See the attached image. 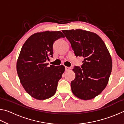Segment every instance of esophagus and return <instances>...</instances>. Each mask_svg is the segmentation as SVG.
<instances>
[{
  "mask_svg": "<svg viewBox=\"0 0 124 124\" xmlns=\"http://www.w3.org/2000/svg\"><path fill=\"white\" fill-rule=\"evenodd\" d=\"M70 69H71L70 67H66V68H65V70H66V71L70 70Z\"/></svg>",
  "mask_w": 124,
  "mask_h": 124,
  "instance_id": "1",
  "label": "esophagus"
}]
</instances>
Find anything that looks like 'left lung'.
Returning a JSON list of instances; mask_svg holds the SVG:
<instances>
[{
    "label": "left lung",
    "instance_id": "8db88e82",
    "mask_svg": "<svg viewBox=\"0 0 124 124\" xmlns=\"http://www.w3.org/2000/svg\"><path fill=\"white\" fill-rule=\"evenodd\" d=\"M75 56L84 58L81 68L75 66L73 94L80 99L91 100L106 88L112 70V60L106 45L97 34L80 29L63 30Z\"/></svg>",
    "mask_w": 124,
    "mask_h": 124
}]
</instances>
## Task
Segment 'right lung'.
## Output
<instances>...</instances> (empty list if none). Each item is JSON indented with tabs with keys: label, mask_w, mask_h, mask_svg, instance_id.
Returning <instances> with one entry per match:
<instances>
[{
	"label": "right lung",
	"mask_w": 124,
	"mask_h": 124,
	"mask_svg": "<svg viewBox=\"0 0 124 124\" xmlns=\"http://www.w3.org/2000/svg\"><path fill=\"white\" fill-rule=\"evenodd\" d=\"M60 31H45L29 37L23 45L17 61V72L26 91L32 97L44 100L54 95L65 67L46 63L53 56V44L64 38Z\"/></svg>",
	"instance_id": "obj_1"
}]
</instances>
